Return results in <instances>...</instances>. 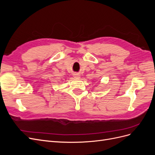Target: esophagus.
<instances>
[{"label": "esophagus", "mask_w": 155, "mask_h": 155, "mask_svg": "<svg viewBox=\"0 0 155 155\" xmlns=\"http://www.w3.org/2000/svg\"><path fill=\"white\" fill-rule=\"evenodd\" d=\"M74 76L75 78H79V75H78V74H75L74 75Z\"/></svg>", "instance_id": "1"}]
</instances>
